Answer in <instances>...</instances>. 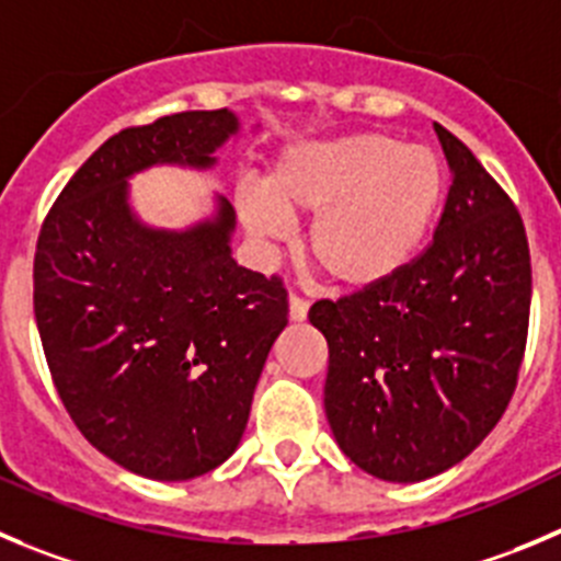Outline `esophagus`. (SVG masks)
Wrapping results in <instances>:
<instances>
[{
  "mask_svg": "<svg viewBox=\"0 0 561 561\" xmlns=\"http://www.w3.org/2000/svg\"><path fill=\"white\" fill-rule=\"evenodd\" d=\"M287 310H290V321L293 323H301L307 318V310H310V305H307L305 298L290 296V298H287Z\"/></svg>",
  "mask_w": 561,
  "mask_h": 561,
  "instance_id": "esophagus-1",
  "label": "esophagus"
}]
</instances>
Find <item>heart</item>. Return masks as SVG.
I'll return each instance as SVG.
<instances>
[{"label": "heart", "instance_id": "1", "mask_svg": "<svg viewBox=\"0 0 561 561\" xmlns=\"http://www.w3.org/2000/svg\"><path fill=\"white\" fill-rule=\"evenodd\" d=\"M446 202V169L432 146L387 133L301 140L271 160L260 191L238 193L245 234L276 243L285 224L312 218L307 260L337 290L368 293L410 268Z\"/></svg>", "mask_w": 561, "mask_h": 561}]
</instances>
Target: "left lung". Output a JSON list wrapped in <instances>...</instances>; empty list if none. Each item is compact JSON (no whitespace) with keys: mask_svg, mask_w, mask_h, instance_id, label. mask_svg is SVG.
Masks as SVG:
<instances>
[{"mask_svg":"<svg viewBox=\"0 0 561 561\" xmlns=\"http://www.w3.org/2000/svg\"><path fill=\"white\" fill-rule=\"evenodd\" d=\"M454 182L434 240L368 293L316 301L323 410L340 451L396 484L462 462L504 415L531 307L520 213L473 151L434 124Z\"/></svg>","mask_w":561,"mask_h":561,"instance_id":"1","label":"left lung"}]
</instances>
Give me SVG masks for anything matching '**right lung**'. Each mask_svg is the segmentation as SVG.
Here are the masks:
<instances>
[{
    "mask_svg": "<svg viewBox=\"0 0 561 561\" xmlns=\"http://www.w3.org/2000/svg\"><path fill=\"white\" fill-rule=\"evenodd\" d=\"M256 129V127H254ZM232 110H191L104 140L46 216L35 321L68 415L93 448L154 481L216 470L240 446L287 293L232 256L234 209L185 229L138 216L129 180L216 169Z\"/></svg>",
    "mask_w": 561,
    "mask_h": 561,
    "instance_id": "right-lung-1",
    "label": "right lung"
}]
</instances>
